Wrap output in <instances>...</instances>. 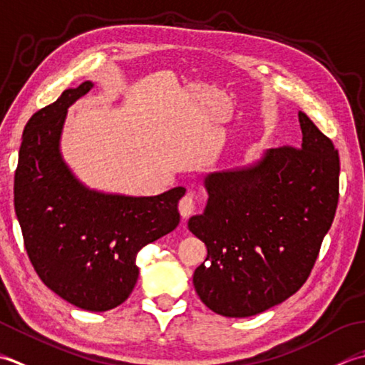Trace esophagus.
Wrapping results in <instances>:
<instances>
[{
	"instance_id": "esophagus-1",
	"label": "esophagus",
	"mask_w": 365,
	"mask_h": 365,
	"mask_svg": "<svg viewBox=\"0 0 365 365\" xmlns=\"http://www.w3.org/2000/svg\"><path fill=\"white\" fill-rule=\"evenodd\" d=\"M178 210L184 219L190 217V215L195 212V198H193L192 193H187L180 200V205H178Z\"/></svg>"
}]
</instances>
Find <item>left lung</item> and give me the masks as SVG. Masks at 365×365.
<instances>
[{"mask_svg":"<svg viewBox=\"0 0 365 365\" xmlns=\"http://www.w3.org/2000/svg\"><path fill=\"white\" fill-rule=\"evenodd\" d=\"M299 150L206 175L207 203L189 230L207 257L193 287L207 309L245 318L284 302L307 280L339 202V153L299 111Z\"/></svg>","mask_w":365,"mask_h":365,"instance_id":"8db88e82","label":"left lung"}]
</instances>
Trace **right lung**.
<instances>
[{
    "label": "right lung",
    "mask_w": 365,
    "mask_h": 365,
    "mask_svg": "<svg viewBox=\"0 0 365 365\" xmlns=\"http://www.w3.org/2000/svg\"><path fill=\"white\" fill-rule=\"evenodd\" d=\"M94 85L83 81L31 116L21 137L14 205L37 276L72 306L115 309L138 279L137 254L180 224L184 187L154 197L89 189L61 154L68 108Z\"/></svg>",
    "instance_id": "obj_1"
}]
</instances>
